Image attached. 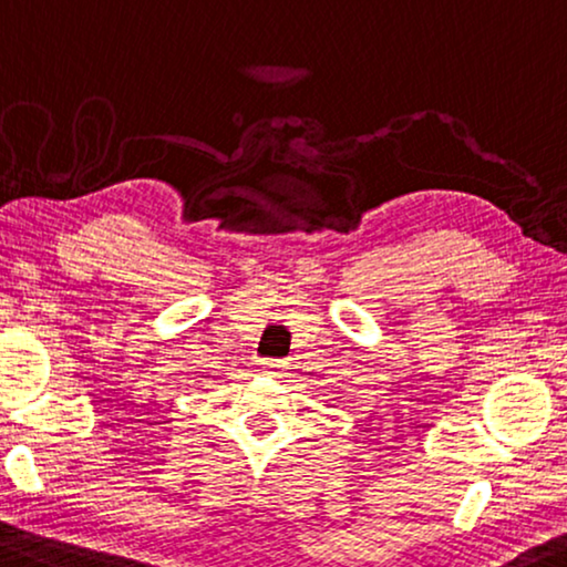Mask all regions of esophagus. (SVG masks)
<instances>
[{"label": "esophagus", "mask_w": 567, "mask_h": 567, "mask_svg": "<svg viewBox=\"0 0 567 567\" xmlns=\"http://www.w3.org/2000/svg\"><path fill=\"white\" fill-rule=\"evenodd\" d=\"M282 371H285V362L282 360H267V362H264V373L279 375Z\"/></svg>", "instance_id": "34e87169"}]
</instances>
